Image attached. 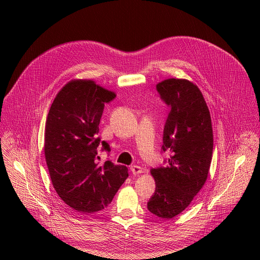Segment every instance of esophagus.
<instances>
[{
  "mask_svg": "<svg viewBox=\"0 0 260 260\" xmlns=\"http://www.w3.org/2000/svg\"><path fill=\"white\" fill-rule=\"evenodd\" d=\"M131 171L133 172L134 175H139V174H142L143 173V169L140 167V166H137V165H134L131 167Z\"/></svg>",
  "mask_w": 260,
  "mask_h": 260,
  "instance_id": "34e87169",
  "label": "esophagus"
}]
</instances>
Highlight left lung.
<instances>
[{"mask_svg": "<svg viewBox=\"0 0 260 260\" xmlns=\"http://www.w3.org/2000/svg\"><path fill=\"white\" fill-rule=\"evenodd\" d=\"M156 89L171 108L164 128L167 167L151 169L155 192L147 203L152 214L171 219L186 209L204 186L213 154V129L206 101L192 82L171 78Z\"/></svg>", "mask_w": 260, "mask_h": 260, "instance_id": "1", "label": "left lung"}]
</instances>
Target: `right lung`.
Returning a JSON list of instances; mask_svg holds the SVG:
<instances>
[{"label": "right lung", "mask_w": 260, "mask_h": 260, "mask_svg": "<svg viewBox=\"0 0 260 260\" xmlns=\"http://www.w3.org/2000/svg\"><path fill=\"white\" fill-rule=\"evenodd\" d=\"M92 80H72L56 94L46 119L44 152L58 197L72 209L93 214L112 202L128 177L125 166L100 164L98 138L105 104L115 99Z\"/></svg>", "instance_id": "add662e5"}]
</instances>
